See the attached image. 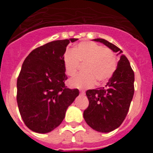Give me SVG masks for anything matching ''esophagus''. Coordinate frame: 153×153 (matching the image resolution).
<instances>
[{"instance_id":"obj_1","label":"esophagus","mask_w":153,"mask_h":153,"mask_svg":"<svg viewBox=\"0 0 153 153\" xmlns=\"http://www.w3.org/2000/svg\"><path fill=\"white\" fill-rule=\"evenodd\" d=\"M84 94H85L84 91H83V90H82V91H80V95H84Z\"/></svg>"}]
</instances>
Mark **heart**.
Instances as JSON below:
<instances>
[{"label":"heart","instance_id":"heart-1","mask_svg":"<svg viewBox=\"0 0 153 153\" xmlns=\"http://www.w3.org/2000/svg\"><path fill=\"white\" fill-rule=\"evenodd\" d=\"M83 65V74L69 81V85L76 88H89L93 85L106 83L115 73L117 60L111 50L104 48L94 42H81L67 52L63 57L65 74L74 76Z\"/></svg>","mask_w":153,"mask_h":153}]
</instances>
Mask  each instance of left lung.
<instances>
[{
    "mask_svg": "<svg viewBox=\"0 0 153 153\" xmlns=\"http://www.w3.org/2000/svg\"><path fill=\"white\" fill-rule=\"evenodd\" d=\"M120 55L117 68L105 87L86 92L89 106L83 112L92 129L109 132L118 128L126 117L134 94V72L129 60L117 46L104 39H94Z\"/></svg>",
    "mask_w": 153,
    "mask_h": 153,
    "instance_id": "1",
    "label": "left lung"
}]
</instances>
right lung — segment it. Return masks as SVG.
Returning <instances> with one entry per match:
<instances>
[{
    "label": "right lung",
    "instance_id": "obj_1",
    "mask_svg": "<svg viewBox=\"0 0 153 153\" xmlns=\"http://www.w3.org/2000/svg\"><path fill=\"white\" fill-rule=\"evenodd\" d=\"M55 40L30 53L17 82V102L21 118L30 130L47 133L62 123L67 108L79 95L67 88L63 54L70 42Z\"/></svg>",
    "mask_w": 153,
    "mask_h": 153
}]
</instances>
